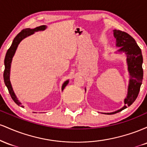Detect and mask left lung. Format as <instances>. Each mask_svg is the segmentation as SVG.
Returning <instances> with one entry per match:
<instances>
[{
    "label": "left lung",
    "mask_w": 147,
    "mask_h": 147,
    "mask_svg": "<svg viewBox=\"0 0 147 147\" xmlns=\"http://www.w3.org/2000/svg\"><path fill=\"white\" fill-rule=\"evenodd\" d=\"M114 36L117 40V46L121 47L119 51L124 52L127 56L128 70L131 79L129 80L128 95L124 99L125 105L120 110L111 113H105L107 115L117 113L125 109L127 106H131L137 99L143 79L142 54L136 41L131 35L121 30H115Z\"/></svg>",
    "instance_id": "obj_1"
}]
</instances>
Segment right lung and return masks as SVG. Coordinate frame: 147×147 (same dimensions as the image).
<instances>
[{
    "label": "right lung",
    "instance_id": "obj_1",
    "mask_svg": "<svg viewBox=\"0 0 147 147\" xmlns=\"http://www.w3.org/2000/svg\"><path fill=\"white\" fill-rule=\"evenodd\" d=\"M46 28L45 25H41V26H38L35 28L34 29H30V28H28V29H24L21 30V32H19L16 35V36L15 37L14 41L12 42V44H11L10 48L8 49L5 58L4 63H5V70L4 73H3V78H4V82L7 88L8 91H9L10 96H11V99L14 100V102L16 103V104L18 106H21V107H23V106L21 105V103L18 101L17 97L15 95L14 91H13L12 87H11V83H10L9 81V73H10V66H11V60H12V57H14V55L16 52V48H17L18 45L19 44V43L21 42L22 39L25 38L26 36H29L30 34H32L36 31H38V30H43ZM68 84V81H66L63 84V86H62V90H63L64 88L67 86V84Z\"/></svg>",
    "mask_w": 147,
    "mask_h": 147
}]
</instances>
